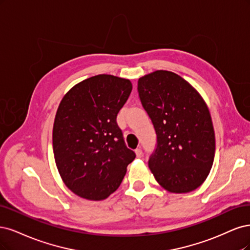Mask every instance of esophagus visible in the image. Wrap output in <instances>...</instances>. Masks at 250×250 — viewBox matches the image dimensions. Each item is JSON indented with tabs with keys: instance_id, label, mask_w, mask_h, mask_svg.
I'll return each instance as SVG.
<instances>
[{
	"instance_id": "esophagus-1",
	"label": "esophagus",
	"mask_w": 250,
	"mask_h": 250,
	"mask_svg": "<svg viewBox=\"0 0 250 250\" xmlns=\"http://www.w3.org/2000/svg\"><path fill=\"white\" fill-rule=\"evenodd\" d=\"M135 154H136L137 158H141L142 157V150H141V148H136L135 149Z\"/></svg>"
}]
</instances>
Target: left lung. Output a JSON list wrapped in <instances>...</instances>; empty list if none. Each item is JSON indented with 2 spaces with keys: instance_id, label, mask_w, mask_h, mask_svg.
<instances>
[{
  "instance_id": "obj_1",
  "label": "left lung",
  "mask_w": 250,
  "mask_h": 250,
  "mask_svg": "<svg viewBox=\"0 0 250 250\" xmlns=\"http://www.w3.org/2000/svg\"><path fill=\"white\" fill-rule=\"evenodd\" d=\"M138 92L157 134L148 167L159 185L188 193L208 178L215 157V133L203 96L186 80L156 70L138 80Z\"/></svg>"
}]
</instances>
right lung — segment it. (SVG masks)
I'll return each instance as SVG.
<instances>
[{"label": "right lung", "instance_id": "right-lung-1", "mask_svg": "<svg viewBox=\"0 0 250 250\" xmlns=\"http://www.w3.org/2000/svg\"><path fill=\"white\" fill-rule=\"evenodd\" d=\"M132 88L128 79L98 75L70 88L59 104L53 126L54 158L63 183L80 197H109L136 157L116 123Z\"/></svg>", "mask_w": 250, "mask_h": 250}]
</instances>
